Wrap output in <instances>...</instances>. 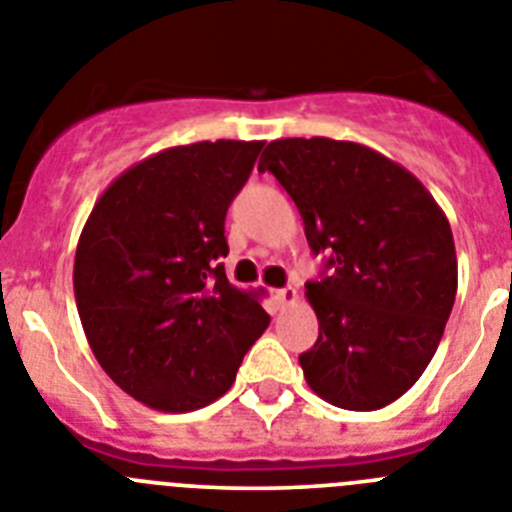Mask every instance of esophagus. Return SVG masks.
<instances>
[{"label": "esophagus", "instance_id": "esophagus-1", "mask_svg": "<svg viewBox=\"0 0 512 512\" xmlns=\"http://www.w3.org/2000/svg\"><path fill=\"white\" fill-rule=\"evenodd\" d=\"M274 300H277L279 307H292L297 302V289L295 287L274 289Z\"/></svg>", "mask_w": 512, "mask_h": 512}]
</instances>
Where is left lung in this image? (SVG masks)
Wrapping results in <instances>:
<instances>
[{
	"mask_svg": "<svg viewBox=\"0 0 512 512\" xmlns=\"http://www.w3.org/2000/svg\"><path fill=\"white\" fill-rule=\"evenodd\" d=\"M295 200L323 279L305 295L318 341L300 356L315 395L379 410L431 364L456 297L451 225L400 164L351 140H271L259 161Z\"/></svg>",
	"mask_w": 512,
	"mask_h": 512,
	"instance_id": "1",
	"label": "left lung"
}]
</instances>
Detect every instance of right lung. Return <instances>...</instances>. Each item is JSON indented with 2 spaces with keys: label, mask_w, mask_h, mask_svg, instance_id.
<instances>
[{
  "label": "right lung",
  "mask_w": 512,
  "mask_h": 512,
  "mask_svg": "<svg viewBox=\"0 0 512 512\" xmlns=\"http://www.w3.org/2000/svg\"><path fill=\"white\" fill-rule=\"evenodd\" d=\"M264 140H202L122 171L79 235L74 295L99 366L161 413L230 390L269 315L233 287L225 215Z\"/></svg>",
  "instance_id": "obj_1"
}]
</instances>
